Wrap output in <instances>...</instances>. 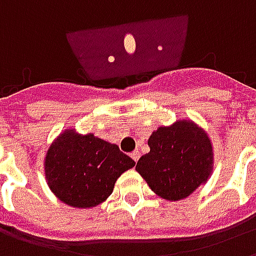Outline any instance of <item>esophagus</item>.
<instances>
[{
	"instance_id": "esophagus-1",
	"label": "esophagus",
	"mask_w": 256,
	"mask_h": 256,
	"mask_svg": "<svg viewBox=\"0 0 256 256\" xmlns=\"http://www.w3.org/2000/svg\"><path fill=\"white\" fill-rule=\"evenodd\" d=\"M132 159H133L136 163L138 162V159H140V152H138V150H134L133 154H132Z\"/></svg>"
}]
</instances>
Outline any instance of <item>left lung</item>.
I'll return each instance as SVG.
<instances>
[{
  "label": "left lung",
  "instance_id": "8db88e82",
  "mask_svg": "<svg viewBox=\"0 0 256 256\" xmlns=\"http://www.w3.org/2000/svg\"><path fill=\"white\" fill-rule=\"evenodd\" d=\"M150 152L136 170L154 192L170 202L190 196L214 170V150L207 132L190 119L160 126L148 138Z\"/></svg>",
  "mask_w": 256,
  "mask_h": 256
}]
</instances>
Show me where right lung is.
<instances>
[{
  "instance_id": "1",
  "label": "right lung",
  "mask_w": 256,
  "mask_h": 256,
  "mask_svg": "<svg viewBox=\"0 0 256 256\" xmlns=\"http://www.w3.org/2000/svg\"><path fill=\"white\" fill-rule=\"evenodd\" d=\"M136 166L130 156L93 133L66 128L53 140L44 159L49 189L67 206L93 208L111 196L116 180Z\"/></svg>"
}]
</instances>
